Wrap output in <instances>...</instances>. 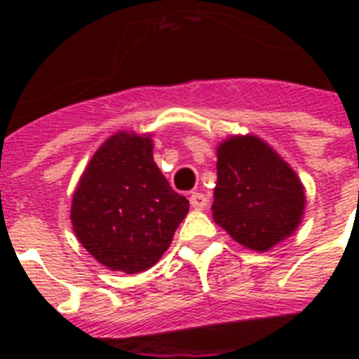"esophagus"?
<instances>
[{
  "mask_svg": "<svg viewBox=\"0 0 359 359\" xmlns=\"http://www.w3.org/2000/svg\"><path fill=\"white\" fill-rule=\"evenodd\" d=\"M190 205L196 210H203V208H207L208 201H207V197L203 196V194H199V191H194L190 196Z\"/></svg>",
  "mask_w": 359,
  "mask_h": 359,
  "instance_id": "1",
  "label": "esophagus"
}]
</instances>
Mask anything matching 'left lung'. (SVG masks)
I'll list each match as a JSON object with an SVG mask.
<instances>
[{
    "mask_svg": "<svg viewBox=\"0 0 359 359\" xmlns=\"http://www.w3.org/2000/svg\"><path fill=\"white\" fill-rule=\"evenodd\" d=\"M214 222L238 244L268 251L300 225L306 194L298 175L257 135H233L218 147Z\"/></svg>",
    "mask_w": 359,
    "mask_h": 359,
    "instance_id": "left-lung-1",
    "label": "left lung"
}]
</instances>
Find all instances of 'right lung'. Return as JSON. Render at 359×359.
<instances>
[{
  "mask_svg": "<svg viewBox=\"0 0 359 359\" xmlns=\"http://www.w3.org/2000/svg\"><path fill=\"white\" fill-rule=\"evenodd\" d=\"M190 203L152 158L151 135L117 132L76 186L70 219L80 244L109 270L145 272L168 250Z\"/></svg>",
  "mask_w": 359,
  "mask_h": 359,
  "instance_id": "add662e5",
  "label": "right lung"
}]
</instances>
